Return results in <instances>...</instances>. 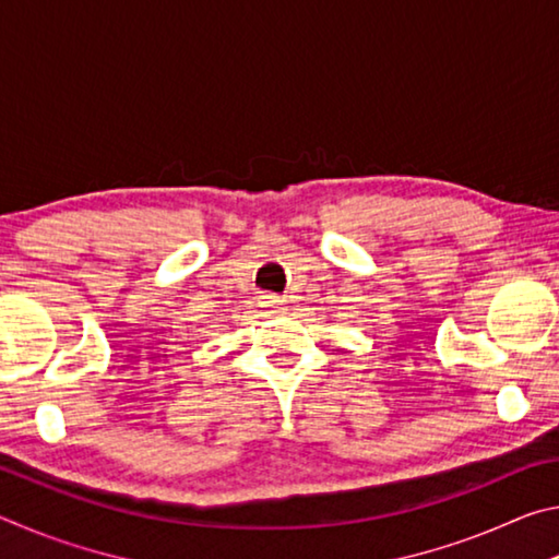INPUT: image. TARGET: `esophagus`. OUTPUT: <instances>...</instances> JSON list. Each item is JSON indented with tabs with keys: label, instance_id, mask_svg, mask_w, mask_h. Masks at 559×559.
I'll list each match as a JSON object with an SVG mask.
<instances>
[{
	"label": "esophagus",
	"instance_id": "34e87169",
	"mask_svg": "<svg viewBox=\"0 0 559 559\" xmlns=\"http://www.w3.org/2000/svg\"><path fill=\"white\" fill-rule=\"evenodd\" d=\"M263 306H266V308H271V310H281V306H283V300H281L278 296H263Z\"/></svg>",
	"mask_w": 559,
	"mask_h": 559
}]
</instances>
